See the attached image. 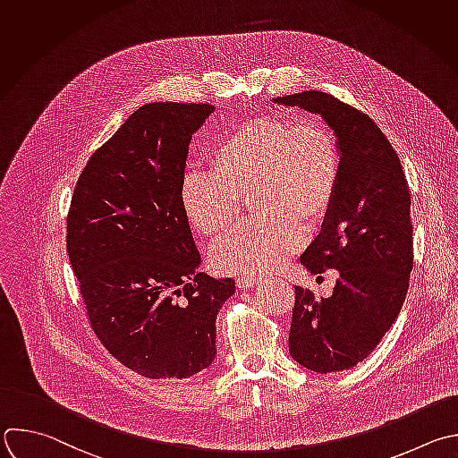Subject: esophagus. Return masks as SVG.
I'll list each match as a JSON object with an SVG mask.
<instances>
[{
	"label": "esophagus",
	"mask_w": 458,
	"mask_h": 458,
	"mask_svg": "<svg viewBox=\"0 0 458 458\" xmlns=\"http://www.w3.org/2000/svg\"><path fill=\"white\" fill-rule=\"evenodd\" d=\"M235 284H237V287H246L248 289V287H253L257 284V278L253 275H244V276L241 275V276L235 278Z\"/></svg>",
	"instance_id": "34e87169"
}]
</instances>
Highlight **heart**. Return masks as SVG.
Here are the masks:
<instances>
[{
  "label": "heart",
  "instance_id": "heart-1",
  "mask_svg": "<svg viewBox=\"0 0 458 458\" xmlns=\"http://www.w3.org/2000/svg\"><path fill=\"white\" fill-rule=\"evenodd\" d=\"M212 174L189 173L182 210L205 237L226 233L251 198L255 221L233 230L210 251L226 275L276 269L306 239L301 224L318 226L329 214L340 178L342 152L318 120L253 116L223 132L208 150Z\"/></svg>",
  "mask_w": 458,
  "mask_h": 458
}]
</instances>
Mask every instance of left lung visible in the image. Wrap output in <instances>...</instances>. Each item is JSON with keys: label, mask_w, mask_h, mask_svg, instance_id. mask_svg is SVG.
I'll use <instances>...</instances> for the list:
<instances>
[{"label": "left lung", "mask_w": 458, "mask_h": 458, "mask_svg": "<svg viewBox=\"0 0 458 458\" xmlns=\"http://www.w3.org/2000/svg\"><path fill=\"white\" fill-rule=\"evenodd\" d=\"M318 113L335 131L342 178L324 230L301 255L311 273L338 269L329 298L294 287L289 352L327 374L361 363L401 313L413 267L410 187L397 152L363 111L324 91L275 98Z\"/></svg>", "instance_id": "left-lung-1"}]
</instances>
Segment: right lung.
Returning a JSON list of instances; mask_svg holds the SVG:
<instances>
[{"instance_id": "right-lung-1", "label": "right lung", "mask_w": 458, "mask_h": 458, "mask_svg": "<svg viewBox=\"0 0 458 458\" xmlns=\"http://www.w3.org/2000/svg\"><path fill=\"white\" fill-rule=\"evenodd\" d=\"M210 104L152 102L98 147L75 185L66 250L91 329L123 367L183 379L216 358V318L233 278L198 273L182 210L192 134Z\"/></svg>"}]
</instances>
